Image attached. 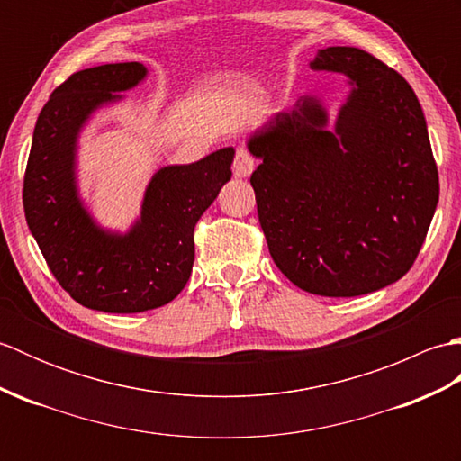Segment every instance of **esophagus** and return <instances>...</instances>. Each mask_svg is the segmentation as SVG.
Returning <instances> with one entry per match:
<instances>
[{
    "label": "esophagus",
    "mask_w": 461,
    "mask_h": 461,
    "mask_svg": "<svg viewBox=\"0 0 461 461\" xmlns=\"http://www.w3.org/2000/svg\"><path fill=\"white\" fill-rule=\"evenodd\" d=\"M253 168H256V158H253L246 146H238L236 158H233V174H236L238 178H248Z\"/></svg>",
    "instance_id": "34e87169"
}]
</instances>
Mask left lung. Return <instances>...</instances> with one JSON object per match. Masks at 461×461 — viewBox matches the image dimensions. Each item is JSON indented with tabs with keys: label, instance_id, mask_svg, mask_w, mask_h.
I'll use <instances>...</instances> for the list:
<instances>
[{
	"label": "left lung",
	"instance_id": "obj_1",
	"mask_svg": "<svg viewBox=\"0 0 461 461\" xmlns=\"http://www.w3.org/2000/svg\"><path fill=\"white\" fill-rule=\"evenodd\" d=\"M315 71L352 91L327 131L303 96L251 136L258 215L276 266L321 297H357L404 277L432 223L439 180L422 106L394 68L357 47H327Z\"/></svg>",
	"mask_w": 461,
	"mask_h": 461
}]
</instances>
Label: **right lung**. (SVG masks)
Here are the masks:
<instances>
[{"label":"right lung","instance_id":"right-lung-1","mask_svg":"<svg viewBox=\"0 0 461 461\" xmlns=\"http://www.w3.org/2000/svg\"><path fill=\"white\" fill-rule=\"evenodd\" d=\"M146 77L142 63H111L73 73L39 113L23 178L29 230L49 269L83 307L142 312L170 303L194 266V228L231 178L233 149L166 166L149 184L140 220L129 233L104 231L77 194V136L91 113L121 99Z\"/></svg>","mask_w":461,"mask_h":461}]
</instances>
